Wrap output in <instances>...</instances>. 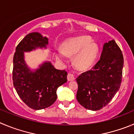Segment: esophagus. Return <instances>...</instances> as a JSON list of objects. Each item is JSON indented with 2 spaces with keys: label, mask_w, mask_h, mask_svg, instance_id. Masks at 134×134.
I'll return each mask as SVG.
<instances>
[{
  "label": "esophagus",
  "mask_w": 134,
  "mask_h": 134,
  "mask_svg": "<svg viewBox=\"0 0 134 134\" xmlns=\"http://www.w3.org/2000/svg\"><path fill=\"white\" fill-rule=\"evenodd\" d=\"M75 79V77L74 75L72 74V73H69L67 75V80L69 81H74Z\"/></svg>",
  "instance_id": "34e87169"
}]
</instances>
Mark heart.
<instances>
[{
    "instance_id": "obj_1",
    "label": "heart",
    "mask_w": 134,
    "mask_h": 134,
    "mask_svg": "<svg viewBox=\"0 0 134 134\" xmlns=\"http://www.w3.org/2000/svg\"><path fill=\"white\" fill-rule=\"evenodd\" d=\"M63 50H58L57 58L64 61L66 55L75 56L74 63L80 69H86L91 67L97 59L98 47L97 43L92 42V39L88 36H79L71 38L63 45Z\"/></svg>"
}]
</instances>
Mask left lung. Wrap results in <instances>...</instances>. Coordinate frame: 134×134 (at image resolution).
I'll return each mask as SVG.
<instances>
[{"label":"left lung","mask_w":134,"mask_h":134,"mask_svg":"<svg viewBox=\"0 0 134 134\" xmlns=\"http://www.w3.org/2000/svg\"><path fill=\"white\" fill-rule=\"evenodd\" d=\"M123 66V54L116 42L105 43L99 61L76 79L80 104L94 111L106 107L120 87Z\"/></svg>","instance_id":"left-lung-1"}]
</instances>
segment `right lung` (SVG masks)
Wrapping results in <instances>:
<instances>
[{
    "mask_svg": "<svg viewBox=\"0 0 134 134\" xmlns=\"http://www.w3.org/2000/svg\"><path fill=\"white\" fill-rule=\"evenodd\" d=\"M48 39L33 32L26 35L16 47L13 57L12 80L20 98L34 110L44 109L57 100V88L67 81V71L56 69L46 62L35 72H32L24 60V52L37 47H46Z\"/></svg>",
    "mask_w": 134,
    "mask_h": 134,
    "instance_id": "add662e5",
    "label": "right lung"
}]
</instances>
